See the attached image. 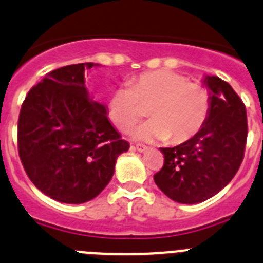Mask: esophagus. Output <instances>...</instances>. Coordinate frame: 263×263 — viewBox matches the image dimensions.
I'll return each mask as SVG.
<instances>
[{"mask_svg":"<svg viewBox=\"0 0 263 263\" xmlns=\"http://www.w3.org/2000/svg\"><path fill=\"white\" fill-rule=\"evenodd\" d=\"M134 148H136L137 152H139V153H146L148 150L147 146H145V145H136L134 146Z\"/></svg>","mask_w":263,"mask_h":263,"instance_id":"esophagus-1","label":"esophagus"}]
</instances>
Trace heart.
I'll use <instances>...</instances> for the list:
<instances>
[{"instance_id":"obj_1","label":"heart","mask_w":263,"mask_h":263,"mask_svg":"<svg viewBox=\"0 0 263 263\" xmlns=\"http://www.w3.org/2000/svg\"><path fill=\"white\" fill-rule=\"evenodd\" d=\"M152 120L132 132L136 139L152 142L167 139L184 142L203 127L210 111V95L199 83L173 71L143 72L116 88L108 97L106 110L120 130L133 126L146 115Z\"/></svg>"}]
</instances>
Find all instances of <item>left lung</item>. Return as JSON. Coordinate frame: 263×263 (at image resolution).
<instances>
[{
  "mask_svg": "<svg viewBox=\"0 0 263 263\" xmlns=\"http://www.w3.org/2000/svg\"><path fill=\"white\" fill-rule=\"evenodd\" d=\"M210 111L192 138L175 147H160L164 164L155 184L171 200L196 204L220 192L240 168L248 137L246 109L227 81L205 76Z\"/></svg>",
  "mask_w": 263,
  "mask_h": 263,
  "instance_id": "obj_1",
  "label": "left lung"
}]
</instances>
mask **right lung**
Returning <instances> with one entry per match:
<instances>
[{
  "label": "right lung",
  "mask_w": 263,
  "mask_h": 263,
  "mask_svg": "<svg viewBox=\"0 0 263 263\" xmlns=\"http://www.w3.org/2000/svg\"><path fill=\"white\" fill-rule=\"evenodd\" d=\"M79 63L53 69L29 90L18 118V153L34 185L53 200L81 204L110 182L118 155L129 143L95 101Z\"/></svg>",
  "instance_id": "right-lung-1"
}]
</instances>
